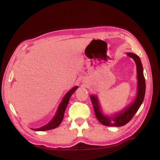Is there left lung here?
Instances as JSON below:
<instances>
[{
	"instance_id": "left-lung-1",
	"label": "left lung",
	"mask_w": 160,
	"mask_h": 160,
	"mask_svg": "<svg viewBox=\"0 0 160 160\" xmlns=\"http://www.w3.org/2000/svg\"><path fill=\"white\" fill-rule=\"evenodd\" d=\"M127 56L133 58L137 66V76H138V92L134 102L129 104L122 111L115 113L112 116H105L101 110L98 97L96 95H90L91 102L92 103L97 119L103 125L107 126L119 127L128 123L135 115L144 101L146 91V83L143 72V66L141 60L138 55L134 53H127Z\"/></svg>"
}]
</instances>
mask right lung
I'll return each mask as SVG.
<instances>
[{
	"mask_svg": "<svg viewBox=\"0 0 160 160\" xmlns=\"http://www.w3.org/2000/svg\"><path fill=\"white\" fill-rule=\"evenodd\" d=\"M78 88H79L78 86H74L70 91H68L66 95L64 96L63 100H62V102L59 104V106H58V110L57 111L56 115H55L54 118L52 119L51 121L48 123V124H46L44 126H42L39 128H32V130H35V131H43V130H48L54 129L59 126L60 123L62 122V120H63V119L65 110H66V108L68 106V102H69L70 97L72 96V94L75 92Z\"/></svg>",
	"mask_w": 160,
	"mask_h": 160,
	"instance_id": "obj_1",
	"label": "right lung"
}]
</instances>
